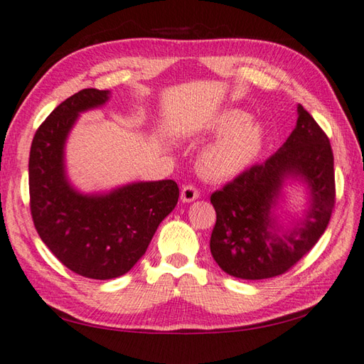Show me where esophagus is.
I'll return each instance as SVG.
<instances>
[{
	"instance_id": "34e87169",
	"label": "esophagus",
	"mask_w": 364,
	"mask_h": 364,
	"mask_svg": "<svg viewBox=\"0 0 364 364\" xmlns=\"http://www.w3.org/2000/svg\"><path fill=\"white\" fill-rule=\"evenodd\" d=\"M199 198V190L193 183H187L182 187L181 191V199L183 203H191Z\"/></svg>"
}]
</instances>
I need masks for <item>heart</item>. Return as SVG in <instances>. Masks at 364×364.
I'll return each mask as SVG.
<instances>
[{"instance_id":"obj_1","label":"heart","mask_w":364,"mask_h":364,"mask_svg":"<svg viewBox=\"0 0 364 364\" xmlns=\"http://www.w3.org/2000/svg\"><path fill=\"white\" fill-rule=\"evenodd\" d=\"M212 129L220 139L210 144L201 155V169L213 179L235 176L256 159L262 147L264 129L250 121L242 109H228L213 121Z\"/></svg>"}]
</instances>
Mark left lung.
Here are the masks:
<instances>
[{"label": "left lung", "mask_w": 364, "mask_h": 364, "mask_svg": "<svg viewBox=\"0 0 364 364\" xmlns=\"http://www.w3.org/2000/svg\"><path fill=\"white\" fill-rule=\"evenodd\" d=\"M291 136L272 157L257 163L212 193L217 223L210 253L221 270L242 279L279 277L306 256L328 226L335 209V160L328 136L314 117L299 105ZM287 176L310 187L306 220L283 232L271 215Z\"/></svg>", "instance_id": "obj_1"}]
</instances>
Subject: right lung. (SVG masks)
Segmentation results:
<instances>
[{
  "label": "right lung",
  "instance_id": "right-lung-1",
  "mask_svg": "<svg viewBox=\"0 0 364 364\" xmlns=\"http://www.w3.org/2000/svg\"><path fill=\"white\" fill-rule=\"evenodd\" d=\"M108 91L83 89L51 111L29 152V207L36 231L73 273L111 279L146 253L179 199L174 181L136 182L108 195H81L64 171V143L80 113L100 107Z\"/></svg>",
  "mask_w": 364,
  "mask_h": 364
}]
</instances>
